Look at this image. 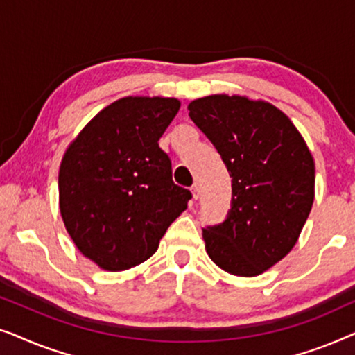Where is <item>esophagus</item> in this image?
Masks as SVG:
<instances>
[{
  "label": "esophagus",
  "instance_id": "34e87169",
  "mask_svg": "<svg viewBox=\"0 0 355 355\" xmlns=\"http://www.w3.org/2000/svg\"><path fill=\"white\" fill-rule=\"evenodd\" d=\"M191 191H192V196H193V198H196V200H197V198L198 197H200V184H193V186L191 187Z\"/></svg>",
  "mask_w": 355,
  "mask_h": 355
}]
</instances>
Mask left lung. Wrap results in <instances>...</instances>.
<instances>
[{
    "label": "left lung",
    "instance_id": "1",
    "mask_svg": "<svg viewBox=\"0 0 355 355\" xmlns=\"http://www.w3.org/2000/svg\"><path fill=\"white\" fill-rule=\"evenodd\" d=\"M189 116L232 178L225 221L203 230L207 254L231 275L263 273L289 254L312 210L309 147L283 111L245 96L193 100Z\"/></svg>",
    "mask_w": 355,
    "mask_h": 355
}]
</instances>
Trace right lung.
I'll list each match as a JSON object with an SVG mask.
<instances>
[{"instance_id":"1","label":"right lung","mask_w":355,"mask_h":355,"mask_svg":"<svg viewBox=\"0 0 355 355\" xmlns=\"http://www.w3.org/2000/svg\"><path fill=\"white\" fill-rule=\"evenodd\" d=\"M181 103L128 96L101 110L69 145L60 168L66 230L87 259L108 271L142 263L187 208L158 140Z\"/></svg>"}]
</instances>
